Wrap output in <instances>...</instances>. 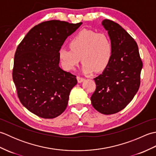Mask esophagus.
Masks as SVG:
<instances>
[{
  "instance_id": "34e87169",
  "label": "esophagus",
  "mask_w": 156,
  "mask_h": 156,
  "mask_svg": "<svg viewBox=\"0 0 156 156\" xmlns=\"http://www.w3.org/2000/svg\"><path fill=\"white\" fill-rule=\"evenodd\" d=\"M85 79L82 77H80V76H77V80L78 83H81V82H84Z\"/></svg>"
}]
</instances>
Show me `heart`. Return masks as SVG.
<instances>
[{
  "instance_id": "obj_1",
  "label": "heart",
  "mask_w": 156,
  "mask_h": 156,
  "mask_svg": "<svg viewBox=\"0 0 156 156\" xmlns=\"http://www.w3.org/2000/svg\"><path fill=\"white\" fill-rule=\"evenodd\" d=\"M71 49L61 48L59 59L63 68L72 70L79 62H83L82 70L90 73L95 69L101 72L107 68L112 58L113 48L110 37L105 33L82 30L69 42Z\"/></svg>"
}]
</instances>
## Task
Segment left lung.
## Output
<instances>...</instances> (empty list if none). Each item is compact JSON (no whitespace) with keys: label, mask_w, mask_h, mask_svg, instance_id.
<instances>
[{"label":"left lung","mask_w":156,"mask_h":156,"mask_svg":"<svg viewBox=\"0 0 156 156\" xmlns=\"http://www.w3.org/2000/svg\"><path fill=\"white\" fill-rule=\"evenodd\" d=\"M102 25L112 41V58L105 69L94 78L96 90L90 97L93 107L102 114L122 110L139 90L143 64L134 39L117 23L105 19Z\"/></svg>","instance_id":"8db88e82"}]
</instances>
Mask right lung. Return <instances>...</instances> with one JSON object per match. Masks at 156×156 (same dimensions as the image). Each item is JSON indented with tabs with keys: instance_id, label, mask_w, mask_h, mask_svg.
Segmentation results:
<instances>
[{
	"instance_id": "1",
	"label": "right lung",
	"mask_w": 156,
	"mask_h": 156,
	"mask_svg": "<svg viewBox=\"0 0 156 156\" xmlns=\"http://www.w3.org/2000/svg\"><path fill=\"white\" fill-rule=\"evenodd\" d=\"M82 23L43 22L29 31L15 54L12 79L21 104L44 119L58 117L68 105L76 76L59 67L58 51Z\"/></svg>"
}]
</instances>
